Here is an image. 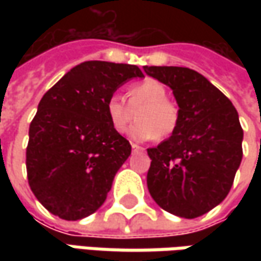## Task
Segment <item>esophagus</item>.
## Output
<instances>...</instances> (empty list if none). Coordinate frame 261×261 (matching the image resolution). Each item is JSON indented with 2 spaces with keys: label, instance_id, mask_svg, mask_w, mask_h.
I'll list each match as a JSON object with an SVG mask.
<instances>
[{
  "label": "esophagus",
  "instance_id": "1",
  "mask_svg": "<svg viewBox=\"0 0 261 261\" xmlns=\"http://www.w3.org/2000/svg\"><path fill=\"white\" fill-rule=\"evenodd\" d=\"M130 145H132V149H134V151H144V148H142V146L136 145V144H130Z\"/></svg>",
  "mask_w": 261,
  "mask_h": 261
}]
</instances>
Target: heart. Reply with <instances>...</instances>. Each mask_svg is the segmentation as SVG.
Listing matches in <instances>:
<instances>
[{"label": "heart", "mask_w": 261, "mask_h": 261, "mask_svg": "<svg viewBox=\"0 0 261 261\" xmlns=\"http://www.w3.org/2000/svg\"><path fill=\"white\" fill-rule=\"evenodd\" d=\"M167 95L163 83L145 78L127 88V101L120 95H110L106 101V115L119 134H125L136 116L138 122L129 130L134 141L167 139L180 125V109Z\"/></svg>", "instance_id": "b5f03b06"}]
</instances>
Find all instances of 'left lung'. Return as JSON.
I'll list each match as a JSON object with an SVG mask.
<instances>
[{
	"instance_id": "left-lung-1",
	"label": "left lung",
	"mask_w": 261,
	"mask_h": 261,
	"mask_svg": "<svg viewBox=\"0 0 261 261\" xmlns=\"http://www.w3.org/2000/svg\"><path fill=\"white\" fill-rule=\"evenodd\" d=\"M173 90L180 125L148 149V190L164 211L193 219L219 205L243 158V127L236 107L205 76L183 66H144Z\"/></svg>"
}]
</instances>
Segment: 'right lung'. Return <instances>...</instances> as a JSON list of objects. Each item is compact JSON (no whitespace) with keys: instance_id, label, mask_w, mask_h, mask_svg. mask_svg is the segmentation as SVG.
Wrapping results in <instances>:
<instances>
[{"instance_id":"add662e5","label":"right lung","mask_w":261,"mask_h":261,"mask_svg":"<svg viewBox=\"0 0 261 261\" xmlns=\"http://www.w3.org/2000/svg\"><path fill=\"white\" fill-rule=\"evenodd\" d=\"M135 76H144L136 65L87 61L42 97L29 129L25 168L33 195L50 214L76 221L105 203L132 149L110 123L106 101Z\"/></svg>"}]
</instances>
